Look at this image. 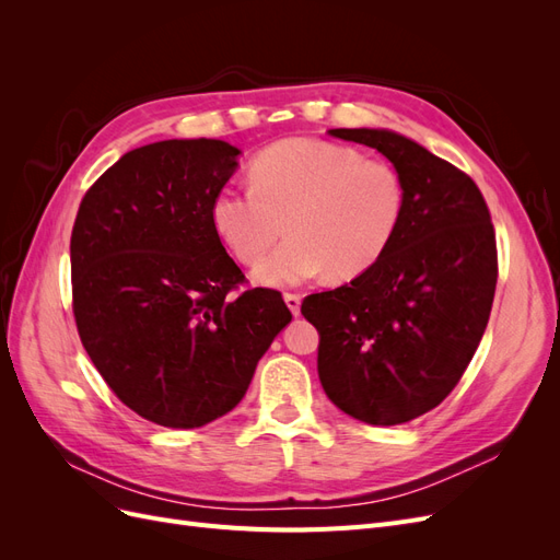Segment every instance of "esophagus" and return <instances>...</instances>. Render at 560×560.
Returning <instances> with one entry per match:
<instances>
[{"instance_id": "esophagus-1", "label": "esophagus", "mask_w": 560, "mask_h": 560, "mask_svg": "<svg viewBox=\"0 0 560 560\" xmlns=\"http://www.w3.org/2000/svg\"><path fill=\"white\" fill-rule=\"evenodd\" d=\"M284 303H287V308L292 311V315H299V313H301V296H299V294L287 292V294H284Z\"/></svg>"}]
</instances>
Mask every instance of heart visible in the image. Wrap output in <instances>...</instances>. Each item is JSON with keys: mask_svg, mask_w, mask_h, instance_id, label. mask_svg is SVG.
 <instances>
[{"mask_svg": "<svg viewBox=\"0 0 560 560\" xmlns=\"http://www.w3.org/2000/svg\"><path fill=\"white\" fill-rule=\"evenodd\" d=\"M249 186L219 189L210 222L245 266L261 261L282 231L290 233L257 268L261 282L278 287L303 284L325 270L336 280L362 276L393 245L406 206L393 165L311 138L259 151Z\"/></svg>", "mask_w": 560, "mask_h": 560, "instance_id": "b5f03b06", "label": "heart"}]
</instances>
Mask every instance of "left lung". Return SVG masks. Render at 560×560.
<instances>
[{
  "label": "left lung",
  "mask_w": 560,
  "mask_h": 560,
  "mask_svg": "<svg viewBox=\"0 0 560 560\" xmlns=\"http://www.w3.org/2000/svg\"><path fill=\"white\" fill-rule=\"evenodd\" d=\"M395 165L406 206L383 257L331 292L303 299L319 334L317 374L343 413L401 425L442 404L479 348L498 284L486 200L460 167L404 135L336 128Z\"/></svg>",
  "instance_id": "left-lung-1"
}]
</instances>
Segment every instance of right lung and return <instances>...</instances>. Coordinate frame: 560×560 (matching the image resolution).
<instances>
[{
    "label": "right lung",
    "instance_id": "add662e5",
    "mask_svg": "<svg viewBox=\"0 0 560 560\" xmlns=\"http://www.w3.org/2000/svg\"><path fill=\"white\" fill-rule=\"evenodd\" d=\"M241 151L165 140L128 151L83 196L70 241L72 311L91 362L138 416L202 428L245 397L292 313L254 287L210 222Z\"/></svg>",
    "mask_w": 560,
    "mask_h": 560
}]
</instances>
